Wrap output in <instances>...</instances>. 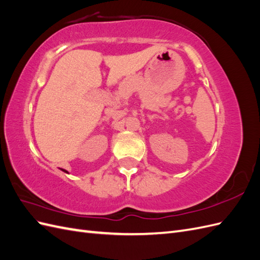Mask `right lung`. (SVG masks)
I'll use <instances>...</instances> for the list:
<instances>
[{
	"label": "right lung",
	"instance_id": "obj_1",
	"mask_svg": "<svg viewBox=\"0 0 260 260\" xmlns=\"http://www.w3.org/2000/svg\"><path fill=\"white\" fill-rule=\"evenodd\" d=\"M61 171H64V172H66V174H68V171L67 170H65V169H60Z\"/></svg>",
	"mask_w": 260,
	"mask_h": 260
}]
</instances>
